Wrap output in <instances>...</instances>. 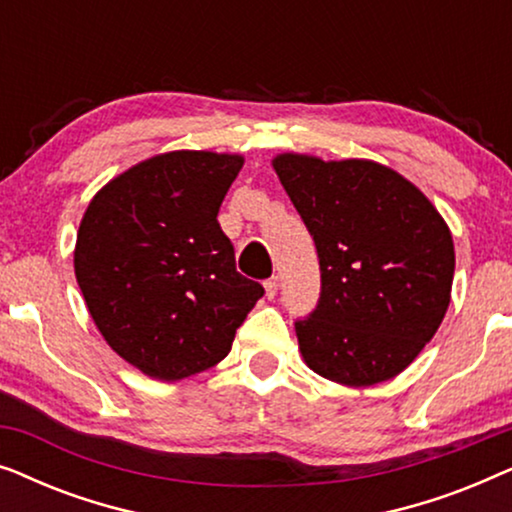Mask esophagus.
Segmentation results:
<instances>
[{
	"instance_id": "1",
	"label": "esophagus",
	"mask_w": 512,
	"mask_h": 512,
	"mask_svg": "<svg viewBox=\"0 0 512 512\" xmlns=\"http://www.w3.org/2000/svg\"><path fill=\"white\" fill-rule=\"evenodd\" d=\"M277 286H279V279H277V277L265 279V296L275 298V296H277Z\"/></svg>"
}]
</instances>
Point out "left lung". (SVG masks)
I'll use <instances>...</instances> for the list:
<instances>
[{"instance_id": "obj_1", "label": "left lung", "mask_w": 512, "mask_h": 512, "mask_svg": "<svg viewBox=\"0 0 512 512\" xmlns=\"http://www.w3.org/2000/svg\"><path fill=\"white\" fill-rule=\"evenodd\" d=\"M272 165L319 258L317 307L296 319L305 363L347 387L391 380L450 305V228L408 179L370 160L286 153Z\"/></svg>"}]
</instances>
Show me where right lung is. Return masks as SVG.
Listing matches in <instances>:
<instances>
[{"label": "right lung", "mask_w": 512, "mask_h": 512, "mask_svg": "<svg viewBox=\"0 0 512 512\" xmlns=\"http://www.w3.org/2000/svg\"><path fill=\"white\" fill-rule=\"evenodd\" d=\"M240 156L172 151L95 195L76 235L88 312L118 356L158 380L219 363L265 289L235 268L219 221Z\"/></svg>", "instance_id": "right-lung-1"}]
</instances>
